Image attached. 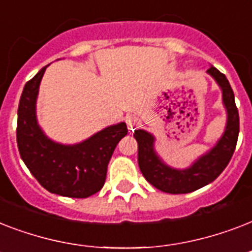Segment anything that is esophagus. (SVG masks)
Masks as SVG:
<instances>
[{
	"mask_svg": "<svg viewBox=\"0 0 252 252\" xmlns=\"http://www.w3.org/2000/svg\"><path fill=\"white\" fill-rule=\"evenodd\" d=\"M126 124H128L129 130H133L136 126H137V119L134 118V116H129V118L126 119Z\"/></svg>",
	"mask_w": 252,
	"mask_h": 252,
	"instance_id": "34e87169",
	"label": "esophagus"
}]
</instances>
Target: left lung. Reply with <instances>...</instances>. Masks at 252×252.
<instances>
[{"mask_svg":"<svg viewBox=\"0 0 252 252\" xmlns=\"http://www.w3.org/2000/svg\"><path fill=\"white\" fill-rule=\"evenodd\" d=\"M220 87L222 89V100L227 111L225 133L217 145L200 157L189 168L175 170L166 166L153 149L154 137L142 129L134 130L138 144V166L142 175L158 189L167 193H188L212 183L225 170L234 153L239 133V114L235 106L234 93L225 74L215 66L208 69Z\"/></svg>","mask_w":252,"mask_h":252,"instance_id":"obj_1","label":"left lung"}]
</instances>
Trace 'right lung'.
I'll use <instances>...</instances> for the list:
<instances>
[{
  "instance_id": "1",
  "label": "right lung",
  "mask_w": 252,
  "mask_h": 252,
  "mask_svg": "<svg viewBox=\"0 0 252 252\" xmlns=\"http://www.w3.org/2000/svg\"><path fill=\"white\" fill-rule=\"evenodd\" d=\"M47 66L25 85L18 106L17 144L21 158L47 191L85 199L100 191L115 148L126 133V123L111 126L77 145L51 141L37 126L35 103Z\"/></svg>"
}]
</instances>
